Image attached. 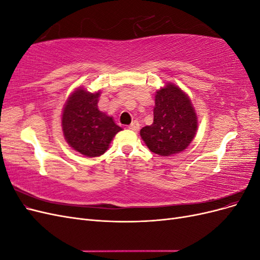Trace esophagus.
<instances>
[{
    "instance_id": "esophagus-1",
    "label": "esophagus",
    "mask_w": 260,
    "mask_h": 260,
    "mask_svg": "<svg viewBox=\"0 0 260 260\" xmlns=\"http://www.w3.org/2000/svg\"><path fill=\"white\" fill-rule=\"evenodd\" d=\"M128 128H129L130 130H133V131H138V130L140 129V123H139V121L135 120L131 124L128 125Z\"/></svg>"
}]
</instances>
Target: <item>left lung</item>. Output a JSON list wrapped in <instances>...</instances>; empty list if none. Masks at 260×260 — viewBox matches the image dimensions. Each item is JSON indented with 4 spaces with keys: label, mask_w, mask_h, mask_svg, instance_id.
I'll return each instance as SVG.
<instances>
[{
    "label": "left lung",
    "mask_w": 260,
    "mask_h": 260,
    "mask_svg": "<svg viewBox=\"0 0 260 260\" xmlns=\"http://www.w3.org/2000/svg\"><path fill=\"white\" fill-rule=\"evenodd\" d=\"M196 118L191 101L175 84H168L155 95L154 122L140 131L149 151L160 156L182 152L191 143Z\"/></svg>",
    "instance_id": "left-lung-1"
}]
</instances>
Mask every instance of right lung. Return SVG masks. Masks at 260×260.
Instances as JSON below:
<instances>
[{"label":"right lung","instance_id":"obj_1","mask_svg":"<svg viewBox=\"0 0 260 260\" xmlns=\"http://www.w3.org/2000/svg\"><path fill=\"white\" fill-rule=\"evenodd\" d=\"M99 96L100 92L78 89L68 99L61 117L68 144L88 157L104 154L114 136L121 130L112 117L99 111Z\"/></svg>","mask_w":260,"mask_h":260}]
</instances>
